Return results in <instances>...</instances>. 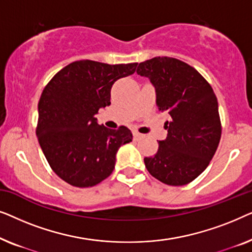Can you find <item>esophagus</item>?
Here are the masks:
<instances>
[{
    "label": "esophagus",
    "mask_w": 252,
    "mask_h": 252,
    "mask_svg": "<svg viewBox=\"0 0 252 252\" xmlns=\"http://www.w3.org/2000/svg\"><path fill=\"white\" fill-rule=\"evenodd\" d=\"M133 136H134V139H135V140H140V139H142V137H143V134H141L139 132H136V130H134Z\"/></svg>",
    "instance_id": "34e87169"
}]
</instances>
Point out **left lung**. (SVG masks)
<instances>
[{"mask_svg": "<svg viewBox=\"0 0 252 252\" xmlns=\"http://www.w3.org/2000/svg\"><path fill=\"white\" fill-rule=\"evenodd\" d=\"M136 73L150 79L157 105L171 116L167 137L153 157L144 158L149 173L168 186H184L208 167L221 137L218 99L197 70L173 57H154Z\"/></svg>", "mask_w": 252, "mask_h": 252, "instance_id": "obj_1", "label": "left lung"}]
</instances>
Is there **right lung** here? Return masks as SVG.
<instances>
[{
    "instance_id": "1",
    "label": "right lung",
    "mask_w": 252,
    "mask_h": 252,
    "mask_svg": "<svg viewBox=\"0 0 252 252\" xmlns=\"http://www.w3.org/2000/svg\"><path fill=\"white\" fill-rule=\"evenodd\" d=\"M137 63L72 62L48 82L39 101L36 136L51 170L68 185L93 187L112 173L116 154L133 135L109 129L95 115L111 104L112 85L133 74Z\"/></svg>"
}]
</instances>
